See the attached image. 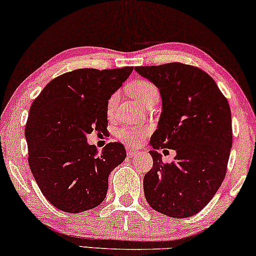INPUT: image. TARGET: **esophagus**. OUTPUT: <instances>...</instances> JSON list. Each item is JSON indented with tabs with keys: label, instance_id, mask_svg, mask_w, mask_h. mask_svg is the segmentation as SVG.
Returning a JSON list of instances; mask_svg holds the SVG:
<instances>
[{
	"label": "esophagus",
	"instance_id": "34e87169",
	"mask_svg": "<svg viewBox=\"0 0 256 256\" xmlns=\"http://www.w3.org/2000/svg\"><path fill=\"white\" fill-rule=\"evenodd\" d=\"M138 151H136L135 148H128L127 150V154H128V156L129 158H132V156H135L136 154H138Z\"/></svg>",
	"mask_w": 256,
	"mask_h": 256
}]
</instances>
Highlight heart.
Masks as SVG:
<instances>
[{"instance_id": "b5f03b06", "label": "heart", "mask_w": 256, "mask_h": 256, "mask_svg": "<svg viewBox=\"0 0 256 256\" xmlns=\"http://www.w3.org/2000/svg\"><path fill=\"white\" fill-rule=\"evenodd\" d=\"M129 92L132 95L136 98L140 103L144 104L145 102L150 100L152 96L156 95L158 89L156 88V86L151 84L150 81L146 80H137L132 82L129 87ZM118 100V94L114 92L108 100V113L112 112L113 108L116 103ZM150 132V128L148 126H134V124H124L120 128L116 129V136L118 140L122 142L124 144L132 145V146H138L143 143L144 137L148 135Z\"/></svg>"}]
</instances>
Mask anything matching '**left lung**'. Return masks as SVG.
Here are the masks:
<instances>
[{
    "label": "left lung",
    "instance_id": "left-lung-1",
    "mask_svg": "<svg viewBox=\"0 0 256 256\" xmlns=\"http://www.w3.org/2000/svg\"><path fill=\"white\" fill-rule=\"evenodd\" d=\"M159 89L162 100L150 154L153 167L143 186L153 210L169 218H190L205 207L226 178L232 146L231 111L213 78L182 62L137 66ZM159 148L176 151L164 164Z\"/></svg>",
    "mask_w": 256,
    "mask_h": 256
}]
</instances>
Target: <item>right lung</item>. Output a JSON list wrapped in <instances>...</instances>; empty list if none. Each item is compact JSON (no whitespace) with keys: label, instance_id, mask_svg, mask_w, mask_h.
<instances>
[{"label":"right lung","instance_id":"add662e5","mask_svg":"<svg viewBox=\"0 0 256 256\" xmlns=\"http://www.w3.org/2000/svg\"><path fill=\"white\" fill-rule=\"evenodd\" d=\"M132 70H74L51 80L30 106L28 164L43 196L58 210L80 213L105 199L110 172L127 153L113 142L98 154L87 135L108 130V98Z\"/></svg>","mask_w":256,"mask_h":256}]
</instances>
